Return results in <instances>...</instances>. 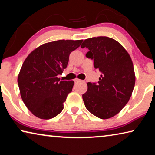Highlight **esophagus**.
<instances>
[{"label":"esophagus","instance_id":"esophagus-1","mask_svg":"<svg viewBox=\"0 0 155 155\" xmlns=\"http://www.w3.org/2000/svg\"><path fill=\"white\" fill-rule=\"evenodd\" d=\"M81 80L80 79H78V78H76V79L74 80V82L75 83H79V82H81Z\"/></svg>","mask_w":155,"mask_h":155}]
</instances>
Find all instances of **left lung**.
I'll list each match as a JSON object with an SVG mask.
<instances>
[{
    "label": "left lung",
    "mask_w": 155,
    "mask_h": 155,
    "mask_svg": "<svg viewBox=\"0 0 155 155\" xmlns=\"http://www.w3.org/2000/svg\"><path fill=\"white\" fill-rule=\"evenodd\" d=\"M89 49L86 57L101 72L98 83H88L83 94L85 106L101 119L114 116L129 101L135 83L132 60L117 41L108 37L86 39L81 46Z\"/></svg>",
    "instance_id": "left-lung-1"
}]
</instances>
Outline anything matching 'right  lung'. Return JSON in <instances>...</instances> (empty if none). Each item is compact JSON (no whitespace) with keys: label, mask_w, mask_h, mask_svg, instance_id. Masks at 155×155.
Here are the masks:
<instances>
[{"label":"right lung","mask_w":155,"mask_h":155,"mask_svg":"<svg viewBox=\"0 0 155 155\" xmlns=\"http://www.w3.org/2000/svg\"><path fill=\"white\" fill-rule=\"evenodd\" d=\"M83 40H58L39 46L25 59L18 75L20 95L28 110L41 119L57 116L72 91L74 81L57 76L67 68L70 54Z\"/></svg>","instance_id":"obj_1"}]
</instances>
